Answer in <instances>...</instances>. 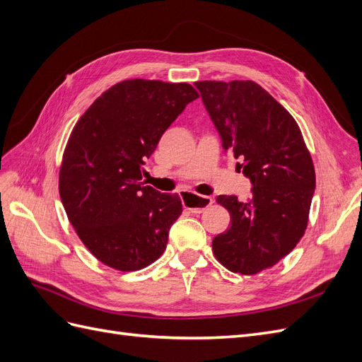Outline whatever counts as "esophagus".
Masks as SVG:
<instances>
[{
	"mask_svg": "<svg viewBox=\"0 0 362 362\" xmlns=\"http://www.w3.org/2000/svg\"><path fill=\"white\" fill-rule=\"evenodd\" d=\"M182 204L185 210L190 213L201 214L204 210L213 204V198L210 196H198L192 193H182Z\"/></svg>",
	"mask_w": 362,
	"mask_h": 362,
	"instance_id": "obj_1",
	"label": "esophagus"
}]
</instances>
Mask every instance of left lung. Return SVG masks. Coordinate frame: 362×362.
Instances as JSON below:
<instances>
[{
	"mask_svg": "<svg viewBox=\"0 0 362 362\" xmlns=\"http://www.w3.org/2000/svg\"><path fill=\"white\" fill-rule=\"evenodd\" d=\"M225 151L250 180L252 196L221 194L231 226L213 240L222 264L242 275L275 266L305 234L315 189L314 164L299 125L255 81H198Z\"/></svg>",
	"mask_w": 362,
	"mask_h": 362,
	"instance_id": "1",
	"label": "left lung"
}]
</instances>
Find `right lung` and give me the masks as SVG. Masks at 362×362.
Segmentation results:
<instances>
[{
	"mask_svg": "<svg viewBox=\"0 0 362 362\" xmlns=\"http://www.w3.org/2000/svg\"><path fill=\"white\" fill-rule=\"evenodd\" d=\"M196 98L187 83L125 80L74 127L60 168V198L81 242L105 266L140 270L166 249L182 204L178 194L145 185L141 166Z\"/></svg>",
	"mask_w": 362,
	"mask_h": 362,
	"instance_id": "add662e5",
	"label": "right lung"
}]
</instances>
